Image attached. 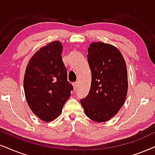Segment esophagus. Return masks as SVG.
<instances>
[{
    "label": "esophagus",
    "mask_w": 155,
    "mask_h": 155,
    "mask_svg": "<svg viewBox=\"0 0 155 155\" xmlns=\"http://www.w3.org/2000/svg\"><path fill=\"white\" fill-rule=\"evenodd\" d=\"M73 87H74V90L77 89L78 87H79V84H78V82H75V83H74L73 84Z\"/></svg>",
    "instance_id": "obj_1"
}]
</instances>
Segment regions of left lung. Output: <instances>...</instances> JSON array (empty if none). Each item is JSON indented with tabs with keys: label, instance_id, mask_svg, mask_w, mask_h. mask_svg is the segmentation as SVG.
<instances>
[{
	"label": "left lung",
	"instance_id": "8db88e82",
	"mask_svg": "<svg viewBox=\"0 0 155 155\" xmlns=\"http://www.w3.org/2000/svg\"><path fill=\"white\" fill-rule=\"evenodd\" d=\"M91 84L87 97L80 102L85 114L97 122L109 121L126 99L128 81L126 62L117 47L94 42L88 48Z\"/></svg>",
	"mask_w": 155,
	"mask_h": 155
}]
</instances>
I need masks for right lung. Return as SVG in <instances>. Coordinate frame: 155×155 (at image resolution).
Returning <instances> with one entry per match:
<instances>
[{
  "label": "right lung",
  "mask_w": 155,
  "mask_h": 155,
  "mask_svg": "<svg viewBox=\"0 0 155 155\" xmlns=\"http://www.w3.org/2000/svg\"><path fill=\"white\" fill-rule=\"evenodd\" d=\"M62 50L58 41L41 47L31 57L25 72L23 88L27 103L34 114L46 122L61 114L73 90L67 81Z\"/></svg>",
  "instance_id": "1"
}]
</instances>
